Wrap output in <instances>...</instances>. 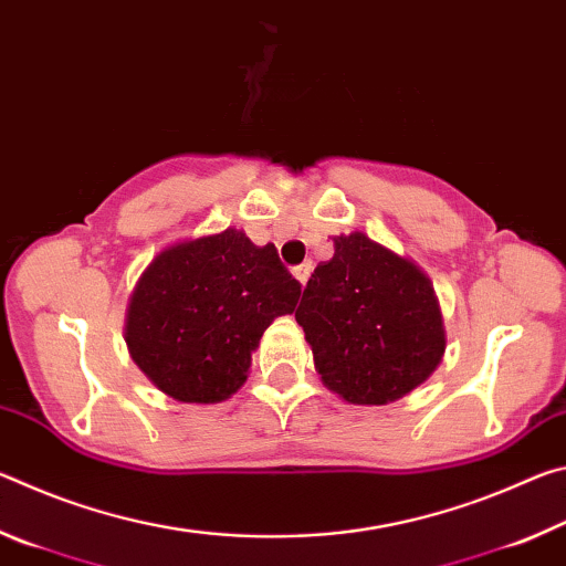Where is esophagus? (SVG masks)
<instances>
[{
  "label": "esophagus",
  "mask_w": 566,
  "mask_h": 566,
  "mask_svg": "<svg viewBox=\"0 0 566 566\" xmlns=\"http://www.w3.org/2000/svg\"><path fill=\"white\" fill-rule=\"evenodd\" d=\"M310 272H312V264L310 262H304V264H300V266H294L292 270V274H294V280L300 282L302 286L306 284V280H310Z\"/></svg>",
  "instance_id": "obj_1"
}]
</instances>
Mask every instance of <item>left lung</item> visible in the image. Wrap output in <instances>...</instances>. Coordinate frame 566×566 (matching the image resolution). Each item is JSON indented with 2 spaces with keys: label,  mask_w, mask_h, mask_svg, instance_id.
I'll use <instances>...</instances> for the list:
<instances>
[{
  "label": "left lung",
  "mask_w": 566,
  "mask_h": 566,
  "mask_svg": "<svg viewBox=\"0 0 566 566\" xmlns=\"http://www.w3.org/2000/svg\"><path fill=\"white\" fill-rule=\"evenodd\" d=\"M332 239L334 256L317 264L294 317L324 387L349 405H389L444 357L434 284L417 262L364 232Z\"/></svg>",
  "instance_id": "1"
}]
</instances>
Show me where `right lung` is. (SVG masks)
Wrapping results in <instances>:
<instances>
[{
  "label": "right lung",
  "mask_w": 566,
  "mask_h": 566,
  "mask_svg": "<svg viewBox=\"0 0 566 566\" xmlns=\"http://www.w3.org/2000/svg\"><path fill=\"white\" fill-rule=\"evenodd\" d=\"M302 286L242 229L161 249L129 294L124 342L151 385L185 405H217L249 377L270 324L292 314Z\"/></svg>",
  "instance_id": "1"
}]
</instances>
